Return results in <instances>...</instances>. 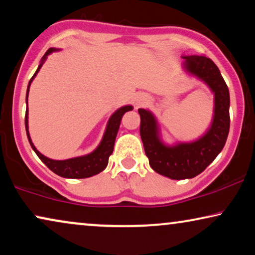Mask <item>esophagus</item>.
Here are the masks:
<instances>
[{"instance_id": "1", "label": "esophagus", "mask_w": 255, "mask_h": 255, "mask_svg": "<svg viewBox=\"0 0 255 255\" xmlns=\"http://www.w3.org/2000/svg\"><path fill=\"white\" fill-rule=\"evenodd\" d=\"M148 101H149V97L146 93H139L134 97V103H135V107H137V108H140L142 106H145V104L147 103Z\"/></svg>"}]
</instances>
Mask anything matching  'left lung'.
Instances as JSON below:
<instances>
[{
	"label": "left lung",
	"mask_w": 255,
	"mask_h": 255,
	"mask_svg": "<svg viewBox=\"0 0 255 255\" xmlns=\"http://www.w3.org/2000/svg\"><path fill=\"white\" fill-rule=\"evenodd\" d=\"M182 69L200 80L214 94V115L203 134L190 141H163L160 124L148 109H138L140 137L149 166L172 180L191 179L201 174L224 147L230 130V93L215 62L204 55H182Z\"/></svg>",
	"instance_id": "obj_1"
}]
</instances>
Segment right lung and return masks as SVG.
Masks as SVG:
<instances>
[{
	"mask_svg": "<svg viewBox=\"0 0 255 255\" xmlns=\"http://www.w3.org/2000/svg\"><path fill=\"white\" fill-rule=\"evenodd\" d=\"M58 51H60V48L51 47L50 50H47L46 53L44 54V57L41 58L40 64L38 66L36 73H34L33 76L29 81V85H27L26 113H25L26 134H27V139H29L31 147H32L33 151L36 152L38 158H39L41 161H43L45 165L52 170V172L61 177H66V179H86V177L94 176L106 169V167L108 166V161H109V156L113 154L115 140H116V135H117L118 128H120L122 117L124 116L125 113H128V111H131L133 109V107L130 106V104H128V106L121 107L120 109H117L113 115H111L109 121H108L107 123L106 131H104L103 137L101 139L99 146H97L93 152L88 153V154L75 156V158L66 159V160L50 159L47 158V156H45L44 154H41V153L36 148V146L33 145V142L31 140V137H30L27 97H29V89H30L31 83H32L33 79L36 78L38 72L40 71L41 66H43L44 62L46 61L47 55H50L51 53H53V52H58Z\"/></svg>",
	"mask_w": 255,
	"mask_h": 255,
	"instance_id": "add662e5",
	"label": "right lung"
}]
</instances>
